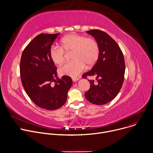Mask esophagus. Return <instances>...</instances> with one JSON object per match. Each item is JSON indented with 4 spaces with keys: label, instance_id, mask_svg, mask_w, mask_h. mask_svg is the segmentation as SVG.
<instances>
[{
    "label": "esophagus",
    "instance_id": "34e87169",
    "mask_svg": "<svg viewBox=\"0 0 153 153\" xmlns=\"http://www.w3.org/2000/svg\"><path fill=\"white\" fill-rule=\"evenodd\" d=\"M72 80H73V81L76 82V81L79 80V78H78V77H73V78H72Z\"/></svg>",
    "mask_w": 153,
    "mask_h": 153
}]
</instances>
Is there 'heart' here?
Returning <instances> with one entry per match:
<instances>
[{
    "mask_svg": "<svg viewBox=\"0 0 153 153\" xmlns=\"http://www.w3.org/2000/svg\"><path fill=\"white\" fill-rule=\"evenodd\" d=\"M61 46H52L49 54L51 60L56 65H60L65 60V53H71V62L63 65L59 68L62 76L77 77L85 68L91 67L97 61L100 49L97 41L91 37L70 34L60 41Z\"/></svg>",
    "mask_w": 153,
    "mask_h": 153,
    "instance_id": "heart-1",
    "label": "heart"
}]
</instances>
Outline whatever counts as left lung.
I'll list each match as a JSON object with an SVG mask.
<instances>
[{"instance_id": "1", "label": "left lung", "mask_w": 153, "mask_h": 153, "mask_svg": "<svg viewBox=\"0 0 153 153\" xmlns=\"http://www.w3.org/2000/svg\"><path fill=\"white\" fill-rule=\"evenodd\" d=\"M93 36L99 46V59L92 69L82 75L96 76L94 80H88L90 90L85 93L90 102L104 105L113 100L120 91L124 80L125 63L123 54L116 42L107 33L99 30L86 31Z\"/></svg>"}]
</instances>
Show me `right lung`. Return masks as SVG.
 <instances>
[{"label":"right lung","mask_w":153,"mask_h":153,"mask_svg":"<svg viewBox=\"0 0 153 153\" xmlns=\"http://www.w3.org/2000/svg\"><path fill=\"white\" fill-rule=\"evenodd\" d=\"M59 34L37 36L24 49L20 63L21 81L27 95L37 106L47 110H57L65 104L73 83L69 76L57 77V67L50 57Z\"/></svg>","instance_id":"add662e5"}]
</instances>
